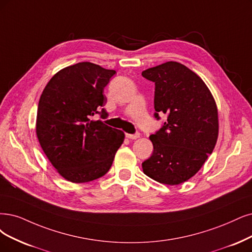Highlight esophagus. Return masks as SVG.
<instances>
[{
    "instance_id": "obj_1",
    "label": "esophagus",
    "mask_w": 252,
    "mask_h": 252,
    "mask_svg": "<svg viewBox=\"0 0 252 252\" xmlns=\"http://www.w3.org/2000/svg\"><path fill=\"white\" fill-rule=\"evenodd\" d=\"M126 137L128 139H132V140H135V139H138L140 137V134L136 133V134H126Z\"/></svg>"
}]
</instances>
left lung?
Segmentation results:
<instances>
[{
    "label": "left lung",
    "instance_id": "obj_1",
    "mask_svg": "<svg viewBox=\"0 0 252 252\" xmlns=\"http://www.w3.org/2000/svg\"><path fill=\"white\" fill-rule=\"evenodd\" d=\"M155 82V113L164 126L150 139L154 153L142 163L144 174L174 186L196 174L216 145L219 133L215 98L202 79L184 64L169 61L142 71Z\"/></svg>",
    "mask_w": 252,
    "mask_h": 252
}]
</instances>
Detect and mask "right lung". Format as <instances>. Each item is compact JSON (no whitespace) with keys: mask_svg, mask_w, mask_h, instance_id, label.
Returning a JSON list of instances; mask_svg holds the SVG:
<instances>
[{"mask_svg":"<svg viewBox=\"0 0 252 252\" xmlns=\"http://www.w3.org/2000/svg\"><path fill=\"white\" fill-rule=\"evenodd\" d=\"M115 70L80 62L55 73L38 102L36 135L51 164L66 181L81 184L104 176L125 133L91 117L107 115L102 94Z\"/></svg>","mask_w":252,"mask_h":252,"instance_id":"right-lung-1","label":"right lung"}]
</instances>
